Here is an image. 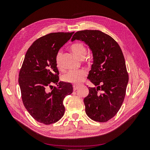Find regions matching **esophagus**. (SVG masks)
<instances>
[{
  "label": "esophagus",
  "instance_id": "esophagus-1",
  "mask_svg": "<svg viewBox=\"0 0 150 150\" xmlns=\"http://www.w3.org/2000/svg\"><path fill=\"white\" fill-rule=\"evenodd\" d=\"M78 88H79V86H77V85H73V90L74 91H76V90H78Z\"/></svg>",
  "mask_w": 150,
  "mask_h": 150
}]
</instances>
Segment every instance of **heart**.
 Returning <instances> with one entry per match:
<instances>
[{"label": "heart", "instance_id": "b5f03b06", "mask_svg": "<svg viewBox=\"0 0 150 150\" xmlns=\"http://www.w3.org/2000/svg\"><path fill=\"white\" fill-rule=\"evenodd\" d=\"M70 49L71 51L81 59H82L85 57L86 52H87L86 46L83 43L81 42H77L72 44ZM55 63L58 69L61 70L62 69L61 52H58L56 54ZM86 75L87 74L84 70H71L62 76V80L66 83L78 84L83 82Z\"/></svg>", "mask_w": 150, "mask_h": 150}]
</instances>
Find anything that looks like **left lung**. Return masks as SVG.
<instances>
[{
  "mask_svg": "<svg viewBox=\"0 0 150 150\" xmlns=\"http://www.w3.org/2000/svg\"><path fill=\"white\" fill-rule=\"evenodd\" d=\"M75 40L88 45L93 56L88 78L96 88H88L86 113L95 121L106 122L118 112L126 94L129 78L123 54L116 40L100 30L78 31L71 39Z\"/></svg>",
  "mask_w": 150,
  "mask_h": 150,
  "instance_id": "left-lung-1",
  "label": "left lung"
}]
</instances>
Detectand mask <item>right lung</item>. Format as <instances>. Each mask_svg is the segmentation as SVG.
Instances as JSON below:
<instances>
[{"label": "right lung", "mask_w": 150, "mask_h": 150, "mask_svg": "<svg viewBox=\"0 0 150 150\" xmlns=\"http://www.w3.org/2000/svg\"><path fill=\"white\" fill-rule=\"evenodd\" d=\"M73 34L44 35L34 41L25 54L19 75L21 97L31 116L41 123L51 125L59 120L65 111L63 100L73 91L71 83L59 82V73L55 63L59 50Z\"/></svg>", "instance_id": "right-lung-1"}]
</instances>
